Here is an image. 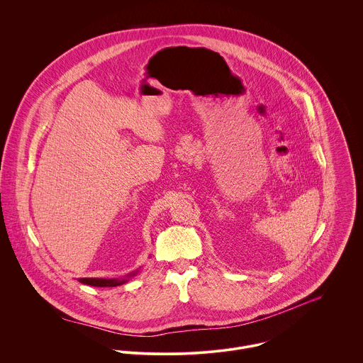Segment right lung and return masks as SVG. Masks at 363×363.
Segmentation results:
<instances>
[{
  "instance_id": "right-lung-1",
  "label": "right lung",
  "mask_w": 363,
  "mask_h": 363,
  "mask_svg": "<svg viewBox=\"0 0 363 363\" xmlns=\"http://www.w3.org/2000/svg\"><path fill=\"white\" fill-rule=\"evenodd\" d=\"M135 274H137V271H134L133 274H130V275H127L125 278H121V279L81 278V279H79V282H82V284H86V285H91V286H101V288H104V286H118V285H123V284H125V282L128 281V278H130V277H133V275H135Z\"/></svg>"
}]
</instances>
